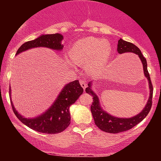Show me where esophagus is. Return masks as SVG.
Wrapping results in <instances>:
<instances>
[{"label":"esophagus","mask_w":161,"mask_h":161,"mask_svg":"<svg viewBox=\"0 0 161 161\" xmlns=\"http://www.w3.org/2000/svg\"><path fill=\"white\" fill-rule=\"evenodd\" d=\"M80 85H81V86L83 88V89L85 90L87 87V82L85 80H80Z\"/></svg>","instance_id":"34e87169"}]
</instances>
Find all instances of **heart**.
<instances>
[{
    "label": "heart",
    "instance_id": "obj_1",
    "mask_svg": "<svg viewBox=\"0 0 161 161\" xmlns=\"http://www.w3.org/2000/svg\"><path fill=\"white\" fill-rule=\"evenodd\" d=\"M111 54L109 42L96 37L79 39L72 46L69 57L73 62L84 66L88 74L95 75L108 65Z\"/></svg>",
    "mask_w": 161,
    "mask_h": 161
}]
</instances>
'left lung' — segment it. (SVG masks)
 Segmentation results:
<instances>
[{"label":"left lung","mask_w":161,"mask_h":161,"mask_svg":"<svg viewBox=\"0 0 161 161\" xmlns=\"http://www.w3.org/2000/svg\"><path fill=\"white\" fill-rule=\"evenodd\" d=\"M117 51L120 54L129 52L136 53L138 55L141 60L142 66H143L144 74L148 81L150 95H149L148 100H147L145 107L137 115L130 118L116 117V116L110 115L108 112L103 110L101 104H100L98 97L92 90V82H89L88 84V87L86 88V93L89 94L93 97V102H92L91 106V111L92 116H93L94 120H95V123L101 130L109 132V133H119V132H124V131H127L129 129L133 128L135 125L139 123L147 116L148 113L150 112L151 105H152L153 86L151 84L150 75H149L148 71H147V60L143 57L140 49L132 43L125 42V41L120 38L118 41Z\"/></svg>","instance_id":"8db88e82"}]
</instances>
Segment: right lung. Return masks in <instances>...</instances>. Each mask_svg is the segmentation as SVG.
Returning <instances> with one entry per match:
<instances>
[{"label":"right lung","instance_id":"add662e5","mask_svg":"<svg viewBox=\"0 0 161 161\" xmlns=\"http://www.w3.org/2000/svg\"><path fill=\"white\" fill-rule=\"evenodd\" d=\"M61 34L42 35L32 41L25 42L16 51V55L35 47H47L54 51H61L64 47ZM83 93V88L79 80H75L66 84L60 92L54 102L47 110L41 115L33 118H25L16 111L11 100V89L10 96L13 110L16 117L23 124L37 132L47 134L60 133L69 126L70 123L69 107L73 104Z\"/></svg>","mask_w":161,"mask_h":161}]
</instances>
